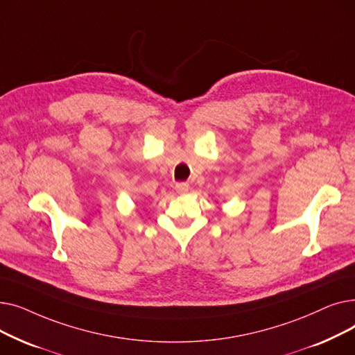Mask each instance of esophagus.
<instances>
[{"label":"esophagus","mask_w":355,"mask_h":355,"mask_svg":"<svg viewBox=\"0 0 355 355\" xmlns=\"http://www.w3.org/2000/svg\"><path fill=\"white\" fill-rule=\"evenodd\" d=\"M175 190H177L178 194H187L189 190H190V185L187 182H177Z\"/></svg>","instance_id":"esophagus-1"}]
</instances>
